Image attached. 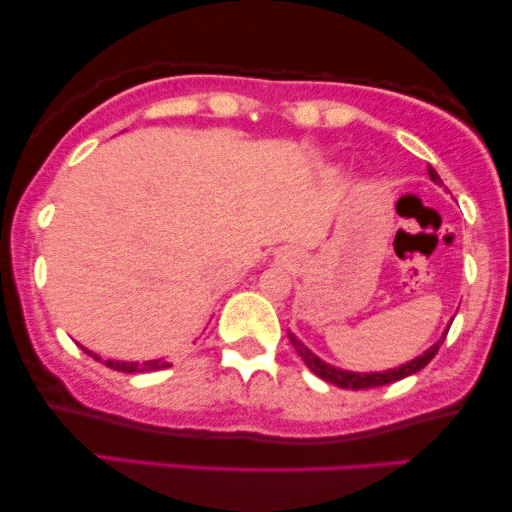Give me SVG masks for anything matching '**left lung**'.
Segmentation results:
<instances>
[{"instance_id": "left-lung-1", "label": "left lung", "mask_w": 512, "mask_h": 512, "mask_svg": "<svg viewBox=\"0 0 512 512\" xmlns=\"http://www.w3.org/2000/svg\"><path fill=\"white\" fill-rule=\"evenodd\" d=\"M429 177H431L433 181H436V184H440L438 172L433 170L431 165H429ZM447 331H450V328H447ZM286 333H289V331H286ZM445 335H447V333H445ZM445 335L436 342V345L426 349V352H424L422 356H417V359H412L410 363H403V366H398V368H394V370H384V373H352V370L333 368V366H328V363L321 361L319 356H314V354L310 352V349H307V347L303 345V342H300L293 333H289V340H291V345L296 347V352L300 354V359L305 361V366L310 368L314 375H319L321 380L335 384V387L359 391V389L384 387V384L398 382V380H403V377H408V375H412V373H419V370H422V368L426 366V363H431L433 356L438 354V349H440V345H443Z\"/></svg>"}]
</instances>
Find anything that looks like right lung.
Returning <instances> with one entry per match:
<instances>
[{
    "instance_id": "right-lung-1",
    "label": "right lung",
    "mask_w": 512,
    "mask_h": 512,
    "mask_svg": "<svg viewBox=\"0 0 512 512\" xmlns=\"http://www.w3.org/2000/svg\"><path fill=\"white\" fill-rule=\"evenodd\" d=\"M86 354L93 356V359H97V356L93 352ZM100 361V359H97ZM104 366L111 368V370H121V373H151V370H163V368H170V363H167L165 359H156V361H144V363H125V361H104Z\"/></svg>"
}]
</instances>
